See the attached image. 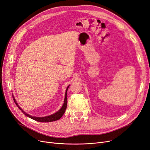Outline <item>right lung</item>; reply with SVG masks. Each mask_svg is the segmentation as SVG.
I'll use <instances>...</instances> for the list:
<instances>
[{
    "instance_id": "obj_1",
    "label": "right lung",
    "mask_w": 150,
    "mask_h": 150,
    "mask_svg": "<svg viewBox=\"0 0 150 150\" xmlns=\"http://www.w3.org/2000/svg\"><path fill=\"white\" fill-rule=\"evenodd\" d=\"M70 85H69L66 90V93H65V98H64V103L62 106V107L58 110L57 112H56V113L52 114L51 115L49 116H44V117H37V116H34L30 115L29 114H28L27 113H25L24 110L19 106V105L18 104L16 99H15L14 96L13 95V98L14 102L16 103V105H17V107L20 109V110H21V112L25 115L26 116L29 117V118L34 120L35 121H37L38 122H52V121H54L56 120H59L61 117L62 116V115L64 114L65 112H66V110L67 108V89L69 88Z\"/></svg>"
}]
</instances>
